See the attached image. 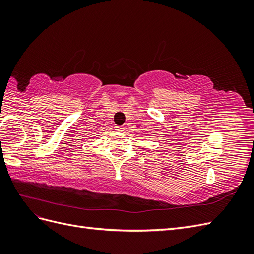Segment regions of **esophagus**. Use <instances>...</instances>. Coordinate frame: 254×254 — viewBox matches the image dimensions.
I'll list each match as a JSON object with an SVG mask.
<instances>
[{
  "instance_id": "esophagus-1",
  "label": "esophagus",
  "mask_w": 254,
  "mask_h": 254,
  "mask_svg": "<svg viewBox=\"0 0 254 254\" xmlns=\"http://www.w3.org/2000/svg\"><path fill=\"white\" fill-rule=\"evenodd\" d=\"M115 129H117V130H119V131H123V130H124L125 129V127L124 126H115Z\"/></svg>"
}]
</instances>
